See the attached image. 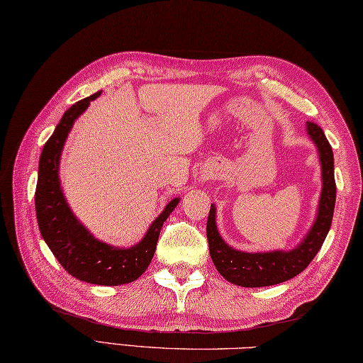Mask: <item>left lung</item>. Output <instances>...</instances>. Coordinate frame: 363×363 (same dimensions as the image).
I'll list each match as a JSON object with an SVG mask.
<instances>
[{
	"label": "left lung",
	"mask_w": 363,
	"mask_h": 363,
	"mask_svg": "<svg viewBox=\"0 0 363 363\" xmlns=\"http://www.w3.org/2000/svg\"><path fill=\"white\" fill-rule=\"evenodd\" d=\"M306 131L316 145L320 157L323 186L316 218L298 246L290 250L279 249L269 252H244L233 249L218 232L216 206L211 203L208 223H206L210 255L219 274L233 285L258 288L286 282L307 268L326 240L335 208L334 153L323 130L316 123L307 122Z\"/></svg>",
	"instance_id": "8db88e82"
}]
</instances>
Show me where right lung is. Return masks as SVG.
Instances as JSON below:
<instances>
[{"label": "right lung", "mask_w": 363, "mask_h": 363, "mask_svg": "<svg viewBox=\"0 0 363 363\" xmlns=\"http://www.w3.org/2000/svg\"><path fill=\"white\" fill-rule=\"evenodd\" d=\"M100 92L77 101L65 111L50 136L39 161L35 186L37 224L43 241L70 276L94 285L116 286L135 282L150 264L158 236L180 197L172 199L150 224L144 238L131 247H116L103 242L87 230L65 201L59 179V162L73 123Z\"/></svg>", "instance_id": "obj_1"}]
</instances>
